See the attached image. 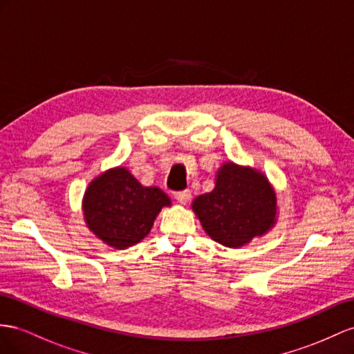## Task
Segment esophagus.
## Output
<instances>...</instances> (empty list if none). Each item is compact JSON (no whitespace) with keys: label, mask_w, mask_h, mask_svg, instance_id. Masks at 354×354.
<instances>
[{"label":"esophagus","mask_w":354,"mask_h":354,"mask_svg":"<svg viewBox=\"0 0 354 354\" xmlns=\"http://www.w3.org/2000/svg\"><path fill=\"white\" fill-rule=\"evenodd\" d=\"M174 196L179 203L185 205L189 201V198H192V192H189V189H184V192H176Z\"/></svg>","instance_id":"34e87169"}]
</instances>
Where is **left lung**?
I'll return each instance as SVG.
<instances>
[{
  "mask_svg": "<svg viewBox=\"0 0 354 354\" xmlns=\"http://www.w3.org/2000/svg\"><path fill=\"white\" fill-rule=\"evenodd\" d=\"M193 211L215 242L239 248L275 224L277 196L260 171L227 162L212 192L194 198Z\"/></svg>",
  "mask_w": 354,
  "mask_h": 354,
  "instance_id": "8db88e82",
  "label": "left lung"
}]
</instances>
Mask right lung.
Returning <instances> with one entry per match:
<instances>
[{
    "instance_id": "obj_1",
    "label": "right lung",
    "mask_w": 354,
    "mask_h": 354,
    "mask_svg": "<svg viewBox=\"0 0 354 354\" xmlns=\"http://www.w3.org/2000/svg\"><path fill=\"white\" fill-rule=\"evenodd\" d=\"M170 198L157 187H142L125 167L107 170L89 184L84 215L89 230L118 250L140 242Z\"/></svg>"
}]
</instances>
